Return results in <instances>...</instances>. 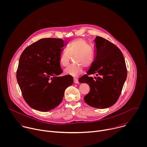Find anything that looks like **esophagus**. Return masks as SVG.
<instances>
[{"label": "esophagus", "mask_w": 147, "mask_h": 147, "mask_svg": "<svg viewBox=\"0 0 147 147\" xmlns=\"http://www.w3.org/2000/svg\"><path fill=\"white\" fill-rule=\"evenodd\" d=\"M74 84H78L79 83V81H78V80L77 78H74Z\"/></svg>", "instance_id": "obj_1"}]
</instances>
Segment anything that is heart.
Masks as SVG:
<instances>
[{
  "mask_svg": "<svg viewBox=\"0 0 147 147\" xmlns=\"http://www.w3.org/2000/svg\"><path fill=\"white\" fill-rule=\"evenodd\" d=\"M71 56H74V61L76 63L68 66L65 70L66 74L78 77L83 71L84 67L90 68L95 60V53L90 47L87 41L83 38L73 40L68 44L66 50L62 52L59 62L61 66L66 67L69 65Z\"/></svg>",
  "mask_w": 147,
  "mask_h": 147,
  "instance_id": "1",
  "label": "heart"
}]
</instances>
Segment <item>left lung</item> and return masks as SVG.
Here are the masks:
<instances>
[{
  "instance_id": "1",
  "label": "left lung",
  "mask_w": 147,
  "mask_h": 147,
  "mask_svg": "<svg viewBox=\"0 0 147 147\" xmlns=\"http://www.w3.org/2000/svg\"><path fill=\"white\" fill-rule=\"evenodd\" d=\"M94 40V61L79 82L87 83L90 87L84 101L93 108L104 109L113 105L118 100L127 71L123 53L115 45L100 36H96ZM94 74L97 78L88 76Z\"/></svg>"
}]
</instances>
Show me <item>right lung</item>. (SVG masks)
Here are the masks:
<instances>
[{"mask_svg": "<svg viewBox=\"0 0 147 147\" xmlns=\"http://www.w3.org/2000/svg\"><path fill=\"white\" fill-rule=\"evenodd\" d=\"M66 42L60 38H42L27 47L20 56L17 80L24 99L32 108L49 111L62 101L65 91L73 83L63 70L59 59Z\"/></svg>", "mask_w": 147, "mask_h": 147, "instance_id": "1", "label": "right lung"}]
</instances>
